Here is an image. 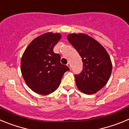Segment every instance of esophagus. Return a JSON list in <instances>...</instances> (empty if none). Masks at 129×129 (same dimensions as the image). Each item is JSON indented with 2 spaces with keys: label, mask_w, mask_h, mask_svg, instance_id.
Instances as JSON below:
<instances>
[{
  "label": "esophagus",
  "mask_w": 129,
  "mask_h": 129,
  "mask_svg": "<svg viewBox=\"0 0 129 129\" xmlns=\"http://www.w3.org/2000/svg\"><path fill=\"white\" fill-rule=\"evenodd\" d=\"M67 66H68V67H69V68H70V69H71L72 65H71V64H70V62H68V63H67Z\"/></svg>",
  "instance_id": "34e87169"
}]
</instances>
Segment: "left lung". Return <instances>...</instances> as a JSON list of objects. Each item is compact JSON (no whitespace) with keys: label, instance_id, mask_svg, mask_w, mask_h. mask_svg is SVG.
I'll use <instances>...</instances> for the list:
<instances>
[{"label":"left lung","instance_id":"obj_1","mask_svg":"<svg viewBox=\"0 0 129 129\" xmlns=\"http://www.w3.org/2000/svg\"><path fill=\"white\" fill-rule=\"evenodd\" d=\"M67 39L83 61V70L75 75L76 85L85 94H94L110 78L112 68L110 57L101 44L86 34H72Z\"/></svg>","mask_w":129,"mask_h":129}]
</instances>
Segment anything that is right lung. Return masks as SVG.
<instances>
[{
	"label": "right lung",
	"mask_w": 129,
	"mask_h": 129,
	"mask_svg": "<svg viewBox=\"0 0 129 129\" xmlns=\"http://www.w3.org/2000/svg\"><path fill=\"white\" fill-rule=\"evenodd\" d=\"M59 34L46 33L33 40L21 59L22 77L29 88L37 94L48 95L59 87L67 66L60 62L61 55L53 52L61 39Z\"/></svg>",
	"instance_id": "obj_1"
}]
</instances>
